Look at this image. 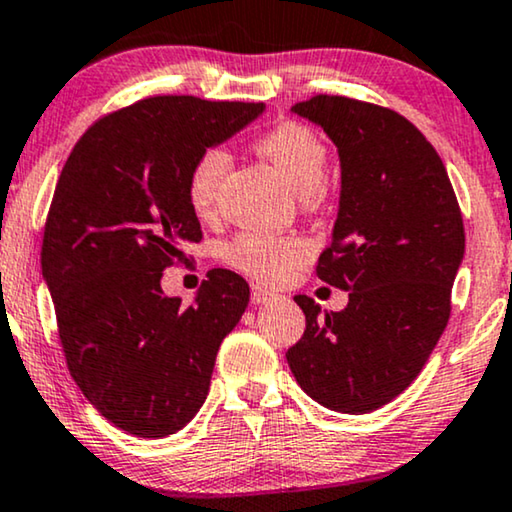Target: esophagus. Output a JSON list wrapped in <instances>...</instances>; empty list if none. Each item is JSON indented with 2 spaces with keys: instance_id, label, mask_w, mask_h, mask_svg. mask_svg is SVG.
Wrapping results in <instances>:
<instances>
[{
  "instance_id": "1",
  "label": "esophagus",
  "mask_w": 512,
  "mask_h": 512,
  "mask_svg": "<svg viewBox=\"0 0 512 512\" xmlns=\"http://www.w3.org/2000/svg\"><path fill=\"white\" fill-rule=\"evenodd\" d=\"M275 298H277V293L263 289V286H251V303L254 305H265Z\"/></svg>"
}]
</instances>
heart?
<instances>
[{
  "mask_svg": "<svg viewBox=\"0 0 512 512\" xmlns=\"http://www.w3.org/2000/svg\"><path fill=\"white\" fill-rule=\"evenodd\" d=\"M258 151L284 174L305 205H317L326 195L328 149L310 125L284 121L272 128ZM230 167V156L219 146H209L195 158L188 172L186 193L193 212L207 216L216 205ZM310 256V247L300 237H279L268 233H242L226 247V261L256 282H286Z\"/></svg>",
  "mask_w": 512,
  "mask_h": 512,
  "instance_id": "obj_1",
  "label": "heart"
}]
</instances>
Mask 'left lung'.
<instances>
[{"instance_id":"8db88e82","label":"left lung","mask_w":512,"mask_h":512,"mask_svg":"<svg viewBox=\"0 0 512 512\" xmlns=\"http://www.w3.org/2000/svg\"><path fill=\"white\" fill-rule=\"evenodd\" d=\"M291 111L338 146L340 209L317 277L349 291V303L321 314L312 298H293L305 333L286 361L314 401L363 415L408 389L443 335L464 219L443 160L394 109L314 95Z\"/></svg>"}]
</instances>
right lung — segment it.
<instances>
[{"mask_svg": "<svg viewBox=\"0 0 512 512\" xmlns=\"http://www.w3.org/2000/svg\"><path fill=\"white\" fill-rule=\"evenodd\" d=\"M263 102L156 95L90 125L55 186L41 244L67 368L102 417L165 438L205 403L221 342L249 305L237 272H207L195 303L163 270L202 240L186 181L195 158L263 114Z\"/></svg>", "mask_w": 512, "mask_h": 512, "instance_id": "right-lung-1", "label": "right lung"}]
</instances>
